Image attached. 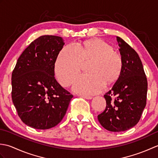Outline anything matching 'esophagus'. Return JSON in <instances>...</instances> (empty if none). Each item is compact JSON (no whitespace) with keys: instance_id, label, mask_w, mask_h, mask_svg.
I'll use <instances>...</instances> for the list:
<instances>
[{"instance_id":"34e87169","label":"esophagus","mask_w":158,"mask_h":158,"mask_svg":"<svg viewBox=\"0 0 158 158\" xmlns=\"http://www.w3.org/2000/svg\"><path fill=\"white\" fill-rule=\"evenodd\" d=\"M80 96H81L82 98H84L85 99H92V96H88V95H81Z\"/></svg>"}]
</instances>
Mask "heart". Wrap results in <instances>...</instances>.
<instances>
[{
    "label": "heart",
    "instance_id": "heart-1",
    "mask_svg": "<svg viewBox=\"0 0 158 158\" xmlns=\"http://www.w3.org/2000/svg\"><path fill=\"white\" fill-rule=\"evenodd\" d=\"M114 49L111 45L100 39L89 40L76 48L64 47L54 65L57 79L62 86L69 87L81 72L83 64L89 63L87 66L88 74L75 80L73 90L87 95L99 92L105 84H114L122 74V57Z\"/></svg>",
    "mask_w": 158,
    "mask_h": 158
}]
</instances>
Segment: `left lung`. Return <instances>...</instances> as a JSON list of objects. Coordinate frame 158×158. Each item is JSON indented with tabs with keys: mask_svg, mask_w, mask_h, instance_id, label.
<instances>
[{
	"mask_svg": "<svg viewBox=\"0 0 158 158\" xmlns=\"http://www.w3.org/2000/svg\"><path fill=\"white\" fill-rule=\"evenodd\" d=\"M123 69L119 79L104 97L105 110L98 115L102 127L110 132H122L136 125L147 102V80L138 53L117 36Z\"/></svg>",
	"mask_w": 158,
	"mask_h": 158,
	"instance_id": "1",
	"label": "left lung"
}]
</instances>
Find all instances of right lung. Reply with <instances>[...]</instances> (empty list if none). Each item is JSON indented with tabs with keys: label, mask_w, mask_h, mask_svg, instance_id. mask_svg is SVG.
Returning a JSON list of instances; mask_svg holds the SVG:
<instances>
[{
	"label": "right lung",
	"mask_w": 158,
	"mask_h": 158,
	"mask_svg": "<svg viewBox=\"0 0 158 158\" xmlns=\"http://www.w3.org/2000/svg\"><path fill=\"white\" fill-rule=\"evenodd\" d=\"M64 45L60 36H40L23 52L12 72L13 103L19 118L33 128L58 125L73 97L54 77L56 60Z\"/></svg>",
	"instance_id": "1"
}]
</instances>
